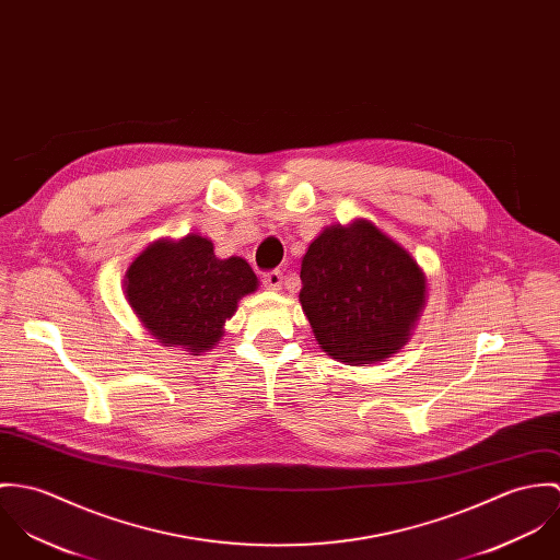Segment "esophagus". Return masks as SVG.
Masks as SVG:
<instances>
[{
  "mask_svg": "<svg viewBox=\"0 0 560 560\" xmlns=\"http://www.w3.org/2000/svg\"><path fill=\"white\" fill-rule=\"evenodd\" d=\"M261 283H264V288H268V290H281V285H283V272H281V270L264 272Z\"/></svg>",
  "mask_w": 560,
  "mask_h": 560,
  "instance_id": "obj_1",
  "label": "esophagus"
}]
</instances>
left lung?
I'll return each instance as SVG.
<instances>
[{"label":"left lung","instance_id":"1","mask_svg":"<svg viewBox=\"0 0 560 560\" xmlns=\"http://www.w3.org/2000/svg\"><path fill=\"white\" fill-rule=\"evenodd\" d=\"M301 281L319 350L361 368L408 343L428 299V277L410 250L368 219L324 228L303 255Z\"/></svg>","mask_w":560,"mask_h":560}]
</instances>
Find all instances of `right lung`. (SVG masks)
<instances>
[{
	"instance_id": "obj_1",
	"label": "right lung",
	"mask_w": 560,
	"mask_h": 560,
	"mask_svg": "<svg viewBox=\"0 0 560 560\" xmlns=\"http://www.w3.org/2000/svg\"><path fill=\"white\" fill-rule=\"evenodd\" d=\"M259 281L247 259H221L201 234L159 238L126 268L125 296L141 326L165 348L192 357L212 350L238 301Z\"/></svg>"
}]
</instances>
